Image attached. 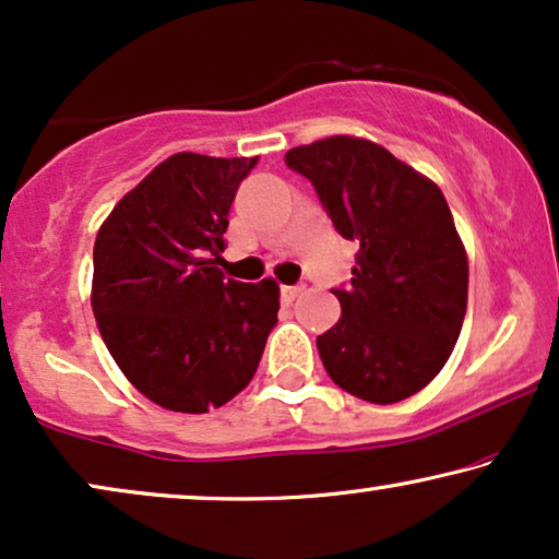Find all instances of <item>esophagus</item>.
<instances>
[{
  "instance_id": "obj_1",
  "label": "esophagus",
  "mask_w": 559,
  "mask_h": 559,
  "mask_svg": "<svg viewBox=\"0 0 559 559\" xmlns=\"http://www.w3.org/2000/svg\"><path fill=\"white\" fill-rule=\"evenodd\" d=\"M300 293H302V287H300V285H285V287H282V300H285V302H293L295 297L300 295Z\"/></svg>"
}]
</instances>
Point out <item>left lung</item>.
<instances>
[{"label": "left lung", "instance_id": "8db88e82", "mask_svg": "<svg viewBox=\"0 0 559 559\" xmlns=\"http://www.w3.org/2000/svg\"><path fill=\"white\" fill-rule=\"evenodd\" d=\"M287 167L316 186L338 234L358 241L341 318L318 335L328 377L371 404H394L438 377L468 305V254L430 178L361 136L300 144Z\"/></svg>", "mask_w": 559, "mask_h": 559}]
</instances>
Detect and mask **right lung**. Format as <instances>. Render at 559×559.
<instances>
[{
    "instance_id": "add662e5",
    "label": "right lung",
    "mask_w": 559,
    "mask_h": 559,
    "mask_svg": "<svg viewBox=\"0 0 559 559\" xmlns=\"http://www.w3.org/2000/svg\"><path fill=\"white\" fill-rule=\"evenodd\" d=\"M259 157L178 152L129 190L98 228L91 308L136 392L203 415L254 377L280 310V285L218 270L228 211Z\"/></svg>"
}]
</instances>
